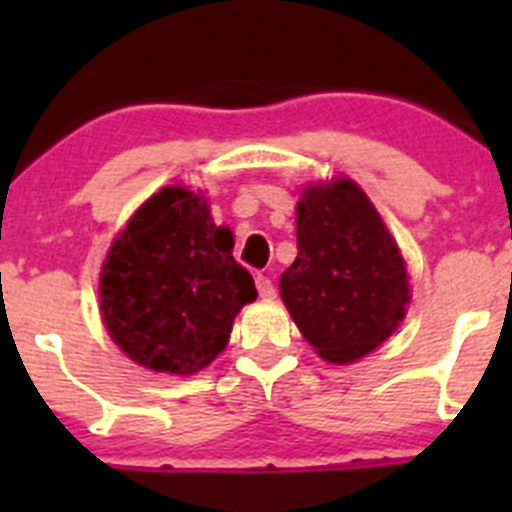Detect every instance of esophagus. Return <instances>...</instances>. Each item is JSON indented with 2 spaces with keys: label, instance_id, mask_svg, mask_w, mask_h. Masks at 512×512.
<instances>
[{
  "label": "esophagus",
  "instance_id": "obj_1",
  "mask_svg": "<svg viewBox=\"0 0 512 512\" xmlns=\"http://www.w3.org/2000/svg\"><path fill=\"white\" fill-rule=\"evenodd\" d=\"M257 292H260L262 299H272L275 297V285H272V280L267 275H257Z\"/></svg>",
  "mask_w": 512,
  "mask_h": 512
}]
</instances>
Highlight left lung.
<instances>
[{
  "instance_id": "obj_1",
  "label": "left lung",
  "mask_w": 512,
  "mask_h": 512,
  "mask_svg": "<svg viewBox=\"0 0 512 512\" xmlns=\"http://www.w3.org/2000/svg\"><path fill=\"white\" fill-rule=\"evenodd\" d=\"M282 302L314 352L349 364L374 352L409 304L404 257L364 190L349 178L309 185L297 203V257Z\"/></svg>"
}]
</instances>
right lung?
I'll return each instance as SVG.
<instances>
[{"mask_svg":"<svg viewBox=\"0 0 512 512\" xmlns=\"http://www.w3.org/2000/svg\"><path fill=\"white\" fill-rule=\"evenodd\" d=\"M257 297L208 200L168 185L113 240L101 267L108 334L136 364L188 376L227 347L232 322Z\"/></svg>","mask_w":512,"mask_h":512,"instance_id":"obj_1","label":"right lung"}]
</instances>
